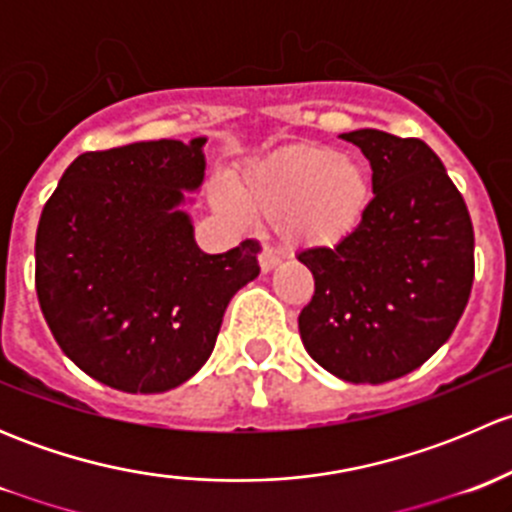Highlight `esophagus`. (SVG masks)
Wrapping results in <instances>:
<instances>
[{
  "mask_svg": "<svg viewBox=\"0 0 512 512\" xmlns=\"http://www.w3.org/2000/svg\"><path fill=\"white\" fill-rule=\"evenodd\" d=\"M277 265H280V255H277V252L272 250V247H267V245L262 247V252H260L262 272H272Z\"/></svg>",
  "mask_w": 512,
  "mask_h": 512,
  "instance_id": "1",
  "label": "esophagus"
}]
</instances>
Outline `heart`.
<instances>
[{
  "label": "heart",
  "instance_id": "heart-1",
  "mask_svg": "<svg viewBox=\"0 0 512 512\" xmlns=\"http://www.w3.org/2000/svg\"><path fill=\"white\" fill-rule=\"evenodd\" d=\"M210 203L230 218L245 210L280 223L294 245L337 247L364 223L374 198L371 173L359 158L332 148L299 146L247 163L232 180L210 183Z\"/></svg>",
  "mask_w": 512,
  "mask_h": 512
}]
</instances>
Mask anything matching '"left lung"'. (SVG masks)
<instances>
[{"instance_id": "left-lung-1", "label": "left lung", "mask_w": 512, "mask_h": 512, "mask_svg": "<svg viewBox=\"0 0 512 512\" xmlns=\"http://www.w3.org/2000/svg\"><path fill=\"white\" fill-rule=\"evenodd\" d=\"M342 138L369 160L374 200L352 237L297 255L314 277L299 337L337 379L384 384L418 369L456 329L473 285V225L423 141L376 128Z\"/></svg>"}]
</instances>
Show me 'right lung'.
<instances>
[{
    "instance_id": "right-lung-1",
    "label": "right lung",
    "mask_w": 512,
    "mask_h": 512,
    "mask_svg": "<svg viewBox=\"0 0 512 512\" xmlns=\"http://www.w3.org/2000/svg\"><path fill=\"white\" fill-rule=\"evenodd\" d=\"M205 143L141 141L84 153L36 227V294L61 352L128 394H163L210 359L225 309L260 275V245L195 242Z\"/></svg>"
}]
</instances>
